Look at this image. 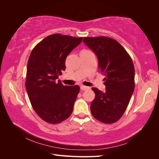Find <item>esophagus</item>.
<instances>
[{
	"label": "esophagus",
	"mask_w": 159,
	"mask_h": 159,
	"mask_svg": "<svg viewBox=\"0 0 159 159\" xmlns=\"http://www.w3.org/2000/svg\"><path fill=\"white\" fill-rule=\"evenodd\" d=\"M80 89H81V90L85 91V90H87V89H89V88L87 87V86H85V85H81V87H80Z\"/></svg>",
	"instance_id": "obj_1"
}]
</instances>
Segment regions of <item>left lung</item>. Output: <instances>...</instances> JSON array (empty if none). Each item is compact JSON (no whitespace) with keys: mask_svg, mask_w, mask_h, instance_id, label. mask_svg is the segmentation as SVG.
<instances>
[{"mask_svg":"<svg viewBox=\"0 0 159 159\" xmlns=\"http://www.w3.org/2000/svg\"><path fill=\"white\" fill-rule=\"evenodd\" d=\"M83 41L97 56L98 67L105 81L104 92L92 88L95 97L91 103V112L101 122L115 123L125 111L134 91L133 61L124 48L112 38L85 37Z\"/></svg>","mask_w":159,"mask_h":159,"instance_id":"left-lung-1","label":"left lung"}]
</instances>
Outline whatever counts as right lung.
<instances>
[{"mask_svg":"<svg viewBox=\"0 0 159 159\" xmlns=\"http://www.w3.org/2000/svg\"><path fill=\"white\" fill-rule=\"evenodd\" d=\"M83 38L54 34L34 48L28 59L26 89L32 106L44 121L56 124L68 119L80 91L56 80L66 70L67 56Z\"/></svg>","mask_w":159,"mask_h":159,"instance_id":"add662e5","label":"right lung"}]
</instances>
